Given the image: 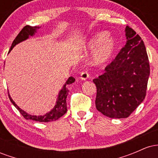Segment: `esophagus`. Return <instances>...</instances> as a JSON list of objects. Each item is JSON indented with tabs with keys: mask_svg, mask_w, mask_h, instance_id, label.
<instances>
[{
	"mask_svg": "<svg viewBox=\"0 0 158 158\" xmlns=\"http://www.w3.org/2000/svg\"><path fill=\"white\" fill-rule=\"evenodd\" d=\"M88 77H89V74H88V72L87 71L81 72V73L80 75V79H81V80H86Z\"/></svg>",
	"mask_w": 158,
	"mask_h": 158,
	"instance_id": "1",
	"label": "esophagus"
}]
</instances>
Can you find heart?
I'll return each mask as SVG.
<instances>
[{"label":"heart","instance_id":"b5f03b06","mask_svg":"<svg viewBox=\"0 0 158 158\" xmlns=\"http://www.w3.org/2000/svg\"><path fill=\"white\" fill-rule=\"evenodd\" d=\"M88 48L94 50L91 62L94 65H102L106 63L113 56L116 49V41L106 32H99L90 37Z\"/></svg>","mask_w":158,"mask_h":158}]
</instances>
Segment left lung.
<instances>
[{
	"mask_svg": "<svg viewBox=\"0 0 158 158\" xmlns=\"http://www.w3.org/2000/svg\"><path fill=\"white\" fill-rule=\"evenodd\" d=\"M126 44L105 73L93 81L96 108L110 118H126L144 100L150 74L146 47L139 35L126 27Z\"/></svg>",
	"mask_w": 158,
	"mask_h": 158,
	"instance_id": "left-lung-1",
	"label": "left lung"
}]
</instances>
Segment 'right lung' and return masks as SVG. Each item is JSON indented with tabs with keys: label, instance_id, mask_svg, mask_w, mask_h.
Wrapping results in <instances>:
<instances>
[{
	"label": "right lung",
	"instance_id": "add662e5",
	"mask_svg": "<svg viewBox=\"0 0 158 158\" xmlns=\"http://www.w3.org/2000/svg\"><path fill=\"white\" fill-rule=\"evenodd\" d=\"M40 27H31L27 25L21 30V31L19 32V35L16 36V38L14 39L13 42H12V46H11L10 50L9 52L12 50V48L15 46L16 44H19V43L22 42V41H25V40L28 39L30 38V36H33L35 35V33L37 32V30H39ZM75 81V79L73 77H70L68 78V80L66 81L65 84L63 86V88H61L60 91H59V95H58L57 100H56V105L54 106V108L47 113L44 115H40V116H36V115H31V114H29L27 113L26 111L21 109L17 105L15 104V102L12 100V99L11 98L10 93L8 92L9 94V98H10L11 102L14 105V106L19 110V112L22 114V116L24 117L26 119H32V120L38 121V122L41 123H48V122H52V121L56 120L59 118H60L61 117H62L64 114L67 112V102H66V99L68 97V91L69 90L67 88V85H70L72 83Z\"/></svg>",
	"mask_w": 158,
	"mask_h": 158
}]
</instances>
